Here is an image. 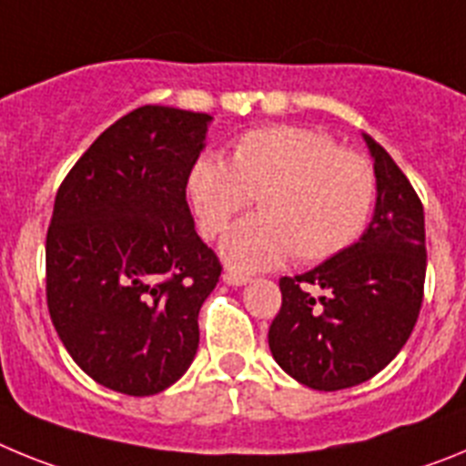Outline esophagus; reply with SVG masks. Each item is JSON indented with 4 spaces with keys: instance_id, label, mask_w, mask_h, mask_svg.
Masks as SVG:
<instances>
[{
    "instance_id": "obj_1",
    "label": "esophagus",
    "mask_w": 466,
    "mask_h": 466,
    "mask_svg": "<svg viewBox=\"0 0 466 466\" xmlns=\"http://www.w3.org/2000/svg\"><path fill=\"white\" fill-rule=\"evenodd\" d=\"M224 282L230 284V287H242V284L249 282V275L236 273V270H226V273H224Z\"/></svg>"
}]
</instances>
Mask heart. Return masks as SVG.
I'll return each instance as SVG.
<instances>
[{
	"label": "heart",
	"mask_w": 466,
	"mask_h": 466,
	"mask_svg": "<svg viewBox=\"0 0 466 466\" xmlns=\"http://www.w3.org/2000/svg\"><path fill=\"white\" fill-rule=\"evenodd\" d=\"M187 198L205 238L219 236L257 198L261 214L238 221L221 257L238 270L273 268L294 252L317 263L364 233L376 203V172L327 133L270 126L236 139L230 163L203 154L187 175Z\"/></svg>",
	"instance_id": "1"
}]
</instances>
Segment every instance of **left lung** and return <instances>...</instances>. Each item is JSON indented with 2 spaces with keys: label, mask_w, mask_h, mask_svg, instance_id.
<instances>
[{
  "label": "left lung",
  "mask_w": 466,
  "mask_h": 466,
  "mask_svg": "<svg viewBox=\"0 0 466 466\" xmlns=\"http://www.w3.org/2000/svg\"><path fill=\"white\" fill-rule=\"evenodd\" d=\"M364 142L378 191L371 224L317 268L279 279L282 308L268 331L273 360L300 385L322 392L380 373L406 345L422 306V203L392 156L369 135Z\"/></svg>",
  "instance_id": "8db88e82"
}]
</instances>
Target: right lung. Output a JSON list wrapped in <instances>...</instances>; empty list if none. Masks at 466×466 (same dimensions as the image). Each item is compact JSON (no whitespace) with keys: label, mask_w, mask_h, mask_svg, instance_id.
<instances>
[{"label":"right lung","mask_w":466,"mask_h":466,"mask_svg":"<svg viewBox=\"0 0 466 466\" xmlns=\"http://www.w3.org/2000/svg\"><path fill=\"white\" fill-rule=\"evenodd\" d=\"M209 121L139 106L106 127L57 188L48 312L72 360L114 392H163L196 357L198 312L221 275L187 203Z\"/></svg>","instance_id":"1"}]
</instances>
